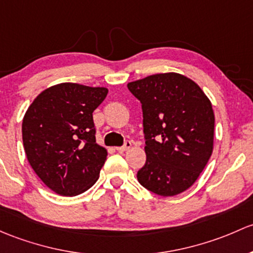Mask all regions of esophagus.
I'll use <instances>...</instances> for the list:
<instances>
[{
    "label": "esophagus",
    "mask_w": 253,
    "mask_h": 253,
    "mask_svg": "<svg viewBox=\"0 0 253 253\" xmlns=\"http://www.w3.org/2000/svg\"><path fill=\"white\" fill-rule=\"evenodd\" d=\"M131 147H132V143L129 142V140H126V142H125V144L122 145V147L116 148V150H118L119 153H124V151H127Z\"/></svg>",
    "instance_id": "34e87169"
}]
</instances>
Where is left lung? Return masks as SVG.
<instances>
[{"label":"left lung","mask_w":253,"mask_h":253,"mask_svg":"<svg viewBox=\"0 0 253 253\" xmlns=\"http://www.w3.org/2000/svg\"><path fill=\"white\" fill-rule=\"evenodd\" d=\"M142 104L147 161L138 182L161 196L183 193L195 183L213 150L214 114L203 89L180 74L129 82Z\"/></svg>","instance_id":"8db88e82"}]
</instances>
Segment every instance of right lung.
Segmentation results:
<instances>
[{"instance_id":"1","label":"right lung","mask_w":253,"mask_h":253,"mask_svg":"<svg viewBox=\"0 0 253 253\" xmlns=\"http://www.w3.org/2000/svg\"><path fill=\"white\" fill-rule=\"evenodd\" d=\"M106 94L104 87L64 82L40 93L26 110L21 125L26 158L59 195H79L98 180L108 153L95 143L92 114Z\"/></svg>"}]
</instances>
